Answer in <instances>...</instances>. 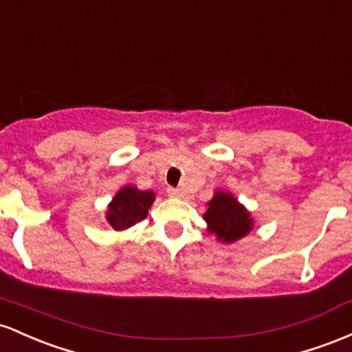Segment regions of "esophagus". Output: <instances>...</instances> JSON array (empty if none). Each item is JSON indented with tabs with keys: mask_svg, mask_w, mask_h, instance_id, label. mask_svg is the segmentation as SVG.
Wrapping results in <instances>:
<instances>
[{
	"mask_svg": "<svg viewBox=\"0 0 352 352\" xmlns=\"http://www.w3.org/2000/svg\"><path fill=\"white\" fill-rule=\"evenodd\" d=\"M168 195L171 197H183V191L177 188H168Z\"/></svg>",
	"mask_w": 352,
	"mask_h": 352,
	"instance_id": "obj_1",
	"label": "esophagus"
}]
</instances>
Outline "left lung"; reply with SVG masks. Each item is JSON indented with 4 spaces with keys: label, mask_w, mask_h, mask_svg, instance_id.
<instances>
[{
    "label": "left lung",
    "mask_w": 352,
    "mask_h": 352,
    "mask_svg": "<svg viewBox=\"0 0 352 352\" xmlns=\"http://www.w3.org/2000/svg\"><path fill=\"white\" fill-rule=\"evenodd\" d=\"M203 218L208 223V231L226 244L250 234L254 224L250 211L226 191L214 192Z\"/></svg>",
    "instance_id": "8db88e82"
}]
</instances>
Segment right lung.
Masks as SVG:
<instances>
[{
	"label": "right lung",
	"instance_id": "add662e5",
	"mask_svg": "<svg viewBox=\"0 0 352 352\" xmlns=\"http://www.w3.org/2000/svg\"><path fill=\"white\" fill-rule=\"evenodd\" d=\"M155 203V192L140 191L134 186H124L109 203L106 221L116 231L131 228L148 216V209Z\"/></svg>",
	"mask_w": 352,
	"mask_h": 352
}]
</instances>
